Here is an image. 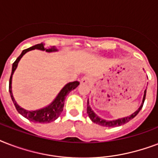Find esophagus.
<instances>
[{"label":"esophagus","mask_w":158,"mask_h":158,"mask_svg":"<svg viewBox=\"0 0 158 158\" xmlns=\"http://www.w3.org/2000/svg\"><path fill=\"white\" fill-rule=\"evenodd\" d=\"M89 81V77L88 76V75H86V76H84L83 78L81 79V80H80V83H81L82 84H88V82Z\"/></svg>","instance_id":"obj_1"}]
</instances>
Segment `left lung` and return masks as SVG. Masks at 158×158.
<instances>
[{
  "label": "left lung",
  "instance_id": "left-lung-1",
  "mask_svg": "<svg viewBox=\"0 0 158 158\" xmlns=\"http://www.w3.org/2000/svg\"><path fill=\"white\" fill-rule=\"evenodd\" d=\"M145 97H146V89L144 91V95H143V102L141 104V106H139V108L135 112H134L132 115H130V116H127V117L120 118V119H117V120H105L103 119H101V118L98 116V115L94 112V110H92L90 106H89V99H88V103H87V113H88V115L89 116V118L91 119V120L93 122L96 123L98 125H101V126H104V127H115V126H120V125H122L125 123L129 122L130 120H132L133 118H135L136 115H138V113L139 112L140 110L142 109L143 105V102H144Z\"/></svg>",
  "mask_w": 158,
  "mask_h": 158
}]
</instances>
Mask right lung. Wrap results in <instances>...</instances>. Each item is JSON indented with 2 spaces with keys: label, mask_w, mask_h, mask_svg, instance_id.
I'll return each instance as SVG.
<instances>
[{
  "label": "right lung",
  "mask_w": 158,
  "mask_h": 158,
  "mask_svg": "<svg viewBox=\"0 0 158 158\" xmlns=\"http://www.w3.org/2000/svg\"><path fill=\"white\" fill-rule=\"evenodd\" d=\"M34 49H38V50L41 51H46L48 52H56L57 49L55 48L54 46L53 47H51L50 48H44V45L43 43H40V44H37L35 46H33L31 48H28V49H25L22 52V53L20 54V56L16 59V60L13 63V65H12V72H11L10 78V83H9V91H10V94L11 99L14 102V105L15 106L16 110H18V112L22 115L23 116H24L25 118H27L28 120L33 121V122L36 123H50L52 121H54L55 120H56L57 118L59 117L60 115L61 114L62 110H63V108H64V100H65V97L69 94V92L72 91L73 89H76L77 87L79 86V82L78 81H74L70 82V83H68L67 84H65V86L63 88V89L60 90L57 97L55 98L54 101L48 105V106H46L44 108H42V109H39V110H27L23 108L20 107L17 104V102H15V98H14L13 94H12V90H11V82H12V76H13V74L15 70L16 69L17 66H18L19 61L20 60V59L22 58L23 55L25 54L26 52H28L31 50H34Z\"/></svg>",
  "instance_id": "obj_1"
}]
</instances>
